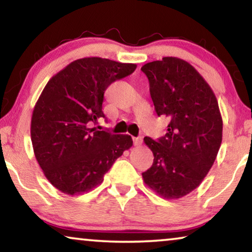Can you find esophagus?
I'll return each instance as SVG.
<instances>
[{
  "label": "esophagus",
  "mask_w": 252,
  "mask_h": 252,
  "mask_svg": "<svg viewBox=\"0 0 252 252\" xmlns=\"http://www.w3.org/2000/svg\"><path fill=\"white\" fill-rule=\"evenodd\" d=\"M133 142H134V146L139 147L142 144V137H133Z\"/></svg>",
  "instance_id": "obj_1"
}]
</instances>
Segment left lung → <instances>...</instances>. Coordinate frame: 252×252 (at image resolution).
I'll use <instances>...</instances> for the list:
<instances>
[{
	"label": "left lung",
	"instance_id": "obj_1",
	"mask_svg": "<svg viewBox=\"0 0 252 252\" xmlns=\"http://www.w3.org/2000/svg\"><path fill=\"white\" fill-rule=\"evenodd\" d=\"M141 70L157 115L170 119L165 136L144 137L154 164L142 178L163 198H181L201 185L218 155L222 140L218 101L205 79L181 58L163 57Z\"/></svg>",
	"mask_w": 252,
	"mask_h": 252
}]
</instances>
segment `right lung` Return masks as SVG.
Returning <instances> with one entry per match:
<instances>
[{"instance_id":"right-lung-1","label":"right lung","mask_w":252,"mask_h":252,"mask_svg":"<svg viewBox=\"0 0 252 252\" xmlns=\"http://www.w3.org/2000/svg\"><path fill=\"white\" fill-rule=\"evenodd\" d=\"M136 64L86 57L72 62L43 88L31 120L35 158L48 181L66 195L103 182L116 159L133 146L129 135L97 130L105 89L132 74Z\"/></svg>"}]
</instances>
